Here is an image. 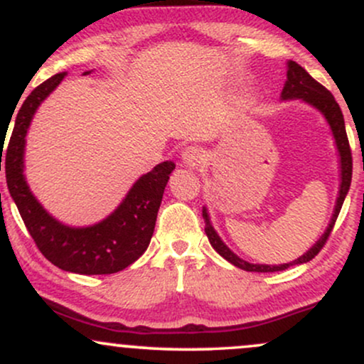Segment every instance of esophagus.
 I'll return each mask as SVG.
<instances>
[{"label":"esophagus","mask_w":364,"mask_h":364,"mask_svg":"<svg viewBox=\"0 0 364 364\" xmlns=\"http://www.w3.org/2000/svg\"><path fill=\"white\" fill-rule=\"evenodd\" d=\"M203 157H205V154L198 147H186L181 152V162L188 168H196L198 164H202Z\"/></svg>","instance_id":"1"}]
</instances>
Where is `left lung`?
Here are the masks:
<instances>
[{
	"label": "left lung",
	"instance_id": "1",
	"mask_svg": "<svg viewBox=\"0 0 364 364\" xmlns=\"http://www.w3.org/2000/svg\"><path fill=\"white\" fill-rule=\"evenodd\" d=\"M282 101H298L301 99L303 102L310 104L315 107L316 111H320L323 114V118L327 119L330 129H332V136L336 140L337 152H339V166H341V185H339V195L336 200V208H333L332 219L325 229L323 235L320 236V240L308 250L306 253L301 255L299 258H296L294 262L289 263H281V265H265V263H250L240 258L235 252L225 246V243L220 240V236L217 235L214 225L210 224V217H208L207 207H203L202 215L205 219V235L210 241L212 248L215 250L220 257L225 258L229 263L237 267V269H243L246 272H279V270L289 269L291 265H299V263L310 262L311 258H315L323 245L327 243L330 232H332L333 224H336L337 215H339L342 203H344L346 195H348L349 186H350V178H353V156H350L349 149V140L348 133H346V124H344V116L339 104L336 102L333 95L325 89L321 83H318L315 78L311 77L306 70L301 68L296 61H287V80L284 83V89L281 92Z\"/></svg>",
	"mask_w": 364,
	"mask_h": 364
}]
</instances>
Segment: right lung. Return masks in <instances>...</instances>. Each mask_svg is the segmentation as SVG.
<instances>
[{
	"label": "right lung",
	"instance_id": "add662e5",
	"mask_svg": "<svg viewBox=\"0 0 364 364\" xmlns=\"http://www.w3.org/2000/svg\"><path fill=\"white\" fill-rule=\"evenodd\" d=\"M90 72H85L89 75ZM66 72L41 83L25 99L15 114L14 132L5 149L6 185L25 228L31 232L39 252L61 270L83 275L116 274L139 260L149 248L154 235L159 207L173 173L174 162L164 161L144 174L129 188L123 202L101 223L87 228H72L60 223L41 205L28 188L23 174L25 136L37 107L60 85ZM18 104V102H16ZM16 107V106H15ZM15 112V109H14ZM14 116V114H11ZM11 121V118H10ZM10 124V123H8ZM3 139H6L3 135ZM3 139L0 171L3 157Z\"/></svg>",
	"mask_w": 364,
	"mask_h": 364
}]
</instances>
